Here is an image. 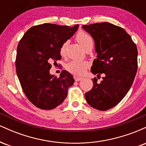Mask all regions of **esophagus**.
Listing matches in <instances>:
<instances>
[{
  "label": "esophagus",
  "instance_id": "34e87169",
  "mask_svg": "<svg viewBox=\"0 0 146 146\" xmlns=\"http://www.w3.org/2000/svg\"><path fill=\"white\" fill-rule=\"evenodd\" d=\"M82 79V78H79V77L74 76V80H75V82H79V81H80V80H81Z\"/></svg>",
  "mask_w": 146,
  "mask_h": 146
}]
</instances>
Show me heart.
Returning <instances> with one entry per match:
<instances>
[{"mask_svg":"<svg viewBox=\"0 0 146 146\" xmlns=\"http://www.w3.org/2000/svg\"><path fill=\"white\" fill-rule=\"evenodd\" d=\"M76 39L82 46H83L85 50L88 48H93V40L92 38L88 33L80 31L76 36ZM68 45V41L64 42L60 48V55L62 56H65L66 54V50ZM89 64L86 61H76V60H72L69 62L66 65V68L68 72L75 75H82L84 73L87 68L88 67Z\"/></svg>","mask_w":146,"mask_h":146,"instance_id":"b5f03b06","label":"heart"}]
</instances>
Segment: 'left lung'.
I'll list each match as a JSON object with an SVG mask.
<instances>
[{"instance_id": "8db88e82", "label": "left lung", "mask_w": 146, "mask_h": 146, "mask_svg": "<svg viewBox=\"0 0 146 146\" xmlns=\"http://www.w3.org/2000/svg\"><path fill=\"white\" fill-rule=\"evenodd\" d=\"M93 37L97 58L91 73L103 80H93V86L85 93L87 103L99 110L113 108L130 90L137 71V48L131 37L120 27L108 23L83 25Z\"/></svg>"}]
</instances>
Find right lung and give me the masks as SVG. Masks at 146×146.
Here are the masks:
<instances>
[{"instance_id":"right-lung-1","label":"right lung","mask_w":146,"mask_h":146,"mask_svg":"<svg viewBox=\"0 0 146 146\" xmlns=\"http://www.w3.org/2000/svg\"><path fill=\"white\" fill-rule=\"evenodd\" d=\"M75 26L44 23L31 27L18 45L16 68L23 92L33 105L51 110L61 104L74 83L73 75L63 70L60 78L50 74L51 62L61 59L60 48L78 29Z\"/></svg>"}]
</instances>
